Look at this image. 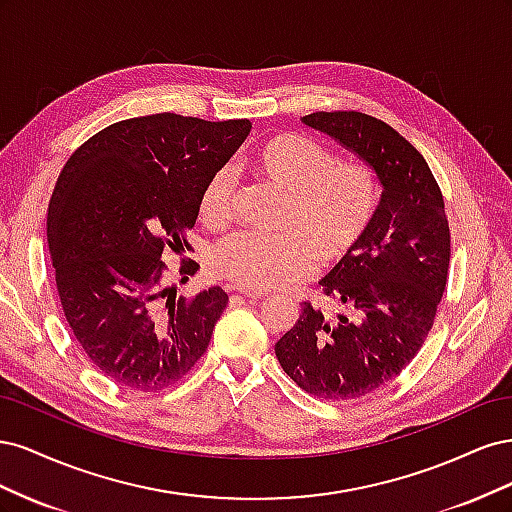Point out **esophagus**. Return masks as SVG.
Masks as SVG:
<instances>
[{
	"mask_svg": "<svg viewBox=\"0 0 512 512\" xmlns=\"http://www.w3.org/2000/svg\"><path fill=\"white\" fill-rule=\"evenodd\" d=\"M237 294H241V297L250 299V301H256V299H265V297H267V294H262V292H247V290H239V288H237Z\"/></svg>",
	"mask_w": 512,
	"mask_h": 512,
	"instance_id": "esophagus-1",
	"label": "esophagus"
}]
</instances>
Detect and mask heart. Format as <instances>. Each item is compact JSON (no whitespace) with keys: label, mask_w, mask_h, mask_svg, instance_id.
Here are the masks:
<instances>
[{"label":"heart","mask_w":512,"mask_h":512,"mask_svg":"<svg viewBox=\"0 0 512 512\" xmlns=\"http://www.w3.org/2000/svg\"><path fill=\"white\" fill-rule=\"evenodd\" d=\"M258 179L286 196L282 235L237 232L211 250L209 267L226 282L267 292L303 280L314 269L344 262L363 243L376 220L380 188L374 170L339 164L327 147L297 134L273 136L252 158ZM237 175L224 166L200 194V218L211 228L230 222Z\"/></svg>","instance_id":"b5f03b06"}]
</instances>
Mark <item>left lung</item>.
I'll use <instances>...</instances> for the list:
<instances>
[{"mask_svg":"<svg viewBox=\"0 0 512 512\" xmlns=\"http://www.w3.org/2000/svg\"><path fill=\"white\" fill-rule=\"evenodd\" d=\"M303 123L354 151L382 183L367 237L320 280L339 312L303 303L275 344L305 393L342 401L380 389L421 350L446 288L451 230L425 158L389 123L359 111H320Z\"/></svg>","mask_w":512,"mask_h":512,"instance_id":"8db88e82","label":"left lung"}]
</instances>
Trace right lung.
<instances>
[{
	"instance_id": "add662e5",
	"label": "right lung",
	"mask_w": 512,
	"mask_h": 512,
	"mask_svg": "<svg viewBox=\"0 0 512 512\" xmlns=\"http://www.w3.org/2000/svg\"><path fill=\"white\" fill-rule=\"evenodd\" d=\"M252 123L175 113L113 123L61 168L46 239L64 316L89 361L132 391L179 382L205 354L228 294L213 286L177 297L162 258L185 250L200 194ZM198 271L181 258L175 277Z\"/></svg>"
}]
</instances>
